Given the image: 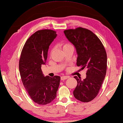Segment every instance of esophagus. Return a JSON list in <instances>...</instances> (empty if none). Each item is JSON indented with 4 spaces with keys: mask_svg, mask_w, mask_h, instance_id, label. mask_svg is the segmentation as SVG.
<instances>
[{
    "mask_svg": "<svg viewBox=\"0 0 123 123\" xmlns=\"http://www.w3.org/2000/svg\"><path fill=\"white\" fill-rule=\"evenodd\" d=\"M69 78L70 77L68 76H62V77H61V80H65V79H67Z\"/></svg>",
    "mask_w": 123,
    "mask_h": 123,
    "instance_id": "1",
    "label": "esophagus"
}]
</instances>
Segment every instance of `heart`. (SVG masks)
Wrapping results in <instances>:
<instances>
[{
    "mask_svg": "<svg viewBox=\"0 0 123 123\" xmlns=\"http://www.w3.org/2000/svg\"><path fill=\"white\" fill-rule=\"evenodd\" d=\"M70 46H72V45H71L70 44H65L63 46V49H64V48H66V47H70Z\"/></svg>",
    "mask_w": 123,
    "mask_h": 123,
    "instance_id": "b5f03b06",
    "label": "heart"
}]
</instances>
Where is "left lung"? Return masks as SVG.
<instances>
[{
  "instance_id": "obj_1",
  "label": "left lung",
  "mask_w": 123,
  "mask_h": 123,
  "mask_svg": "<svg viewBox=\"0 0 123 123\" xmlns=\"http://www.w3.org/2000/svg\"><path fill=\"white\" fill-rule=\"evenodd\" d=\"M64 33L76 49L77 65L81 70L87 69L84 80L74 77L77 86L74 95L82 102H90L97 96L106 76V51L99 39L89 30L78 27L65 30Z\"/></svg>"
}]
</instances>
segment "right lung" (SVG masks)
Returning a JSON list of instances; mask_svg holds the SVG:
<instances>
[{"label": "right lung", "mask_w": 123, "mask_h": 123, "mask_svg": "<svg viewBox=\"0 0 123 123\" xmlns=\"http://www.w3.org/2000/svg\"><path fill=\"white\" fill-rule=\"evenodd\" d=\"M57 36L51 30L36 32L25 43L19 60L24 86L33 102L39 105L49 104L55 99L59 86V76H44L41 70L46 64L49 46Z\"/></svg>", "instance_id": "add662e5"}]
</instances>
